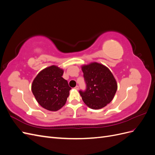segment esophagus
I'll list each match as a JSON object with an SVG mask.
<instances>
[{
  "instance_id": "obj_1",
  "label": "esophagus",
  "mask_w": 155,
  "mask_h": 155,
  "mask_svg": "<svg viewBox=\"0 0 155 155\" xmlns=\"http://www.w3.org/2000/svg\"><path fill=\"white\" fill-rule=\"evenodd\" d=\"M74 88H75V89H76V90H78V89H79V86L76 85V87H74Z\"/></svg>"
}]
</instances>
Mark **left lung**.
Instances as JSON below:
<instances>
[{"mask_svg":"<svg viewBox=\"0 0 155 155\" xmlns=\"http://www.w3.org/2000/svg\"><path fill=\"white\" fill-rule=\"evenodd\" d=\"M86 84L85 91H79L84 103L92 109H100L112 100L117 83L109 69L97 63L82 67Z\"/></svg>","mask_w":155,"mask_h":155,"instance_id":"left-lung-1","label":"left lung"}]
</instances>
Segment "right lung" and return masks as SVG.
I'll return each mask as SVG.
<instances>
[{
    "mask_svg": "<svg viewBox=\"0 0 155 155\" xmlns=\"http://www.w3.org/2000/svg\"><path fill=\"white\" fill-rule=\"evenodd\" d=\"M63 74L62 69L52 65L41 71L33 81V94L45 109L58 110L66 103L71 88L62 78Z\"/></svg>",
    "mask_w": 155,
    "mask_h": 155,
    "instance_id": "add662e5",
    "label": "right lung"
}]
</instances>
